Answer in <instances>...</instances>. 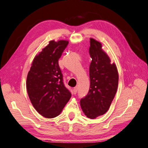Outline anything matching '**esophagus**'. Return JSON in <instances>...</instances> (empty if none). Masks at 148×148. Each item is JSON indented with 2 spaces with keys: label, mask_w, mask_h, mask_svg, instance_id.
Returning a JSON list of instances; mask_svg holds the SVG:
<instances>
[{
  "label": "esophagus",
  "mask_w": 148,
  "mask_h": 148,
  "mask_svg": "<svg viewBox=\"0 0 148 148\" xmlns=\"http://www.w3.org/2000/svg\"><path fill=\"white\" fill-rule=\"evenodd\" d=\"M77 91H78V88H74L73 89V92H74V94H76L77 93Z\"/></svg>",
  "instance_id": "esophagus-1"
}]
</instances>
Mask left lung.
I'll use <instances>...</instances> for the list:
<instances>
[{
  "label": "left lung",
  "mask_w": 148,
  "mask_h": 148,
  "mask_svg": "<svg viewBox=\"0 0 148 148\" xmlns=\"http://www.w3.org/2000/svg\"><path fill=\"white\" fill-rule=\"evenodd\" d=\"M90 88L85 97L80 100L82 109L88 118L93 119L109 110L116 94L119 73L116 64L111 62L102 45L90 38Z\"/></svg>",
  "instance_id": "8db88e82"
}]
</instances>
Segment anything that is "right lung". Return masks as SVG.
Listing matches in <instances>:
<instances>
[{
	"label": "right lung",
	"mask_w": 148,
	"mask_h": 148,
	"mask_svg": "<svg viewBox=\"0 0 148 148\" xmlns=\"http://www.w3.org/2000/svg\"><path fill=\"white\" fill-rule=\"evenodd\" d=\"M69 44L52 40L36 55L28 72L26 88L35 109L48 119L57 116L71 97L63 83L58 59Z\"/></svg>",
	"instance_id": "add662e5"
}]
</instances>
